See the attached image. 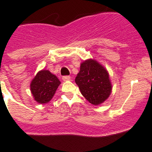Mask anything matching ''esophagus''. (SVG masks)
I'll use <instances>...</instances> for the list:
<instances>
[{"label":"esophagus","mask_w":152,"mask_h":152,"mask_svg":"<svg viewBox=\"0 0 152 152\" xmlns=\"http://www.w3.org/2000/svg\"><path fill=\"white\" fill-rule=\"evenodd\" d=\"M62 80L63 81H69L70 80V76H65L62 77Z\"/></svg>","instance_id":"esophagus-1"}]
</instances>
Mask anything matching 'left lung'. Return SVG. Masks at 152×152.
I'll use <instances>...</instances> for the list:
<instances>
[{
    "instance_id": "obj_1",
    "label": "left lung",
    "mask_w": 152,
    "mask_h": 152,
    "mask_svg": "<svg viewBox=\"0 0 152 152\" xmlns=\"http://www.w3.org/2000/svg\"><path fill=\"white\" fill-rule=\"evenodd\" d=\"M82 96L93 105L105 102L112 92V85L107 70L94 59L82 62L75 79Z\"/></svg>"
}]
</instances>
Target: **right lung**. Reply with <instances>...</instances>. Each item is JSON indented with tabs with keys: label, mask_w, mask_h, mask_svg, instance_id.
Listing matches in <instances>:
<instances>
[{
	"label": "right lung",
	"mask_w": 152,
	"mask_h": 152,
	"mask_svg": "<svg viewBox=\"0 0 152 152\" xmlns=\"http://www.w3.org/2000/svg\"><path fill=\"white\" fill-rule=\"evenodd\" d=\"M60 84L55 75L48 70H42L37 73L31 82V92L36 102L45 104L51 100Z\"/></svg>",
	"instance_id": "right-lung-1"
}]
</instances>
